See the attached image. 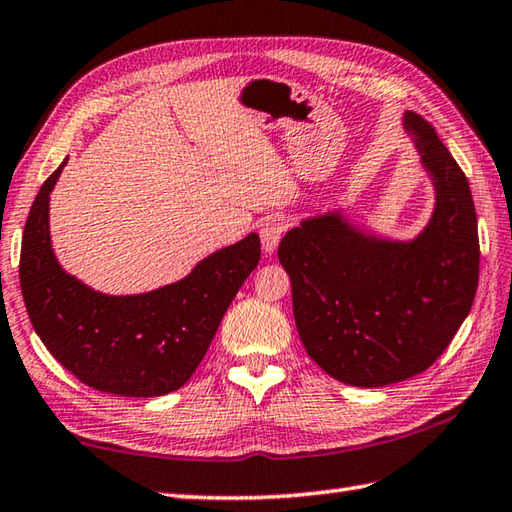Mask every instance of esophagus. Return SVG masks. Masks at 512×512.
<instances>
[{"instance_id":"1","label":"esophagus","mask_w":512,"mask_h":512,"mask_svg":"<svg viewBox=\"0 0 512 512\" xmlns=\"http://www.w3.org/2000/svg\"><path fill=\"white\" fill-rule=\"evenodd\" d=\"M286 230V222L282 217H266L262 226H259V237H262V246H264V253L270 255L275 253L277 246H279V239H282Z\"/></svg>"}]
</instances>
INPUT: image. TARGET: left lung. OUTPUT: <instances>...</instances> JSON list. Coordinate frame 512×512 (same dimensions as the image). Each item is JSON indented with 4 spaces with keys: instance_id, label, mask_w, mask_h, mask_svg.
Wrapping results in <instances>:
<instances>
[{
    "instance_id": "left-lung-1",
    "label": "left lung",
    "mask_w": 512,
    "mask_h": 512,
    "mask_svg": "<svg viewBox=\"0 0 512 512\" xmlns=\"http://www.w3.org/2000/svg\"><path fill=\"white\" fill-rule=\"evenodd\" d=\"M402 126L435 190L433 213L415 237L377 235L333 208L302 219L277 250L306 353L350 386L377 388L424 373L464 324L477 290L468 179L422 117L406 110Z\"/></svg>"
}]
</instances>
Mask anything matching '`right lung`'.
<instances>
[{"label": "right lung", "mask_w": 512, "mask_h": 512, "mask_svg": "<svg viewBox=\"0 0 512 512\" xmlns=\"http://www.w3.org/2000/svg\"><path fill=\"white\" fill-rule=\"evenodd\" d=\"M39 188L24 226L19 284L30 324L79 382L122 397L182 388L202 362L237 290L259 264V235L219 248L179 282L137 295H106L68 275L50 244V193Z\"/></svg>", "instance_id": "1"}]
</instances>
